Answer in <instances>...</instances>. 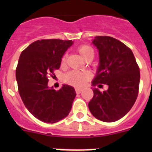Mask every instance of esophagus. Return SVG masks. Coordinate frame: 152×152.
I'll list each match as a JSON object with an SVG mask.
<instances>
[{
	"mask_svg": "<svg viewBox=\"0 0 152 152\" xmlns=\"http://www.w3.org/2000/svg\"><path fill=\"white\" fill-rule=\"evenodd\" d=\"M81 91H82V89H80V88H75V92H76V94H80V93H81Z\"/></svg>",
	"mask_w": 152,
	"mask_h": 152,
	"instance_id": "34e87169",
	"label": "esophagus"
}]
</instances>
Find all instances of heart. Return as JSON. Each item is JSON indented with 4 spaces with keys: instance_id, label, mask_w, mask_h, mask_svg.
Masks as SVG:
<instances>
[{
    "instance_id": "obj_1",
    "label": "heart",
    "mask_w": 152,
    "mask_h": 152,
    "mask_svg": "<svg viewBox=\"0 0 152 152\" xmlns=\"http://www.w3.org/2000/svg\"><path fill=\"white\" fill-rule=\"evenodd\" d=\"M79 54L87 61H91L94 57V52L91 46L88 45H81L77 48ZM67 55L64 54L61 60V66L66 64ZM92 77V74L89 71H72L64 76V81L67 84L76 88H81L85 85Z\"/></svg>"
}]
</instances>
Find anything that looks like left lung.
Wrapping results in <instances>:
<instances>
[{"mask_svg": "<svg viewBox=\"0 0 152 152\" xmlns=\"http://www.w3.org/2000/svg\"><path fill=\"white\" fill-rule=\"evenodd\" d=\"M93 43L100 55V65L94 86L107 84L108 90L94 88L88 103L92 115L99 120L112 123L131 110L139 94L140 71L131 49L110 36H98Z\"/></svg>", "mask_w": 152, "mask_h": 152, "instance_id": "obj_1", "label": "left lung"}]
</instances>
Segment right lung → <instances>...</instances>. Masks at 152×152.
Masks as SVG:
<instances>
[{
	"mask_svg": "<svg viewBox=\"0 0 152 152\" xmlns=\"http://www.w3.org/2000/svg\"><path fill=\"white\" fill-rule=\"evenodd\" d=\"M72 43V40L57 39L37 40L26 47L19 58L16 68L19 94L29 113L44 123H57L72 110L76 96L74 88L63 85L56 91L48 87V82Z\"/></svg>",
	"mask_w": 152,
	"mask_h": 152,
	"instance_id": "obj_1",
	"label": "right lung"
}]
</instances>
